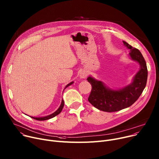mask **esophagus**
Listing matches in <instances>:
<instances>
[{
    "label": "esophagus",
    "instance_id": "34e87169",
    "mask_svg": "<svg viewBox=\"0 0 159 159\" xmlns=\"http://www.w3.org/2000/svg\"><path fill=\"white\" fill-rule=\"evenodd\" d=\"M87 76H88V73L86 71H83L80 73V77L81 79H85L87 77Z\"/></svg>",
    "mask_w": 159,
    "mask_h": 159
}]
</instances>
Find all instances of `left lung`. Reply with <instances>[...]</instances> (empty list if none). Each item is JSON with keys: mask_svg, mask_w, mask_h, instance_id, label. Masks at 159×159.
Wrapping results in <instances>:
<instances>
[{"mask_svg": "<svg viewBox=\"0 0 159 159\" xmlns=\"http://www.w3.org/2000/svg\"><path fill=\"white\" fill-rule=\"evenodd\" d=\"M125 47L130 49V58L137 61L140 69L129 85L118 90H113L105 85L102 81L89 76L87 80L92 86L88 101L97 109L108 112H116L127 108L139 98L146 87L148 70L146 61L141 52L123 41Z\"/></svg>", "mask_w": 159, "mask_h": 159, "instance_id": "obj_1", "label": "left lung"}]
</instances>
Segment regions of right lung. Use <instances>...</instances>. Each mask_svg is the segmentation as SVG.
I'll use <instances>...</instances> for the list:
<instances>
[{
	"mask_svg": "<svg viewBox=\"0 0 159 159\" xmlns=\"http://www.w3.org/2000/svg\"><path fill=\"white\" fill-rule=\"evenodd\" d=\"M73 83V82H71L69 83L68 84H67V85L66 86V87H65V89H66L67 87H68V86H70V85H71V84H72ZM64 103H65V102H64V100H62L61 104V105H60V107H59V109H58L56 112H54V113H52V114H50V115H48V116H44V117H38V118H36V117H31V118L34 119V120H38V121H44V120H49V119H50V118H54V117H55L56 116L58 115V114L62 111V108H63V107H64Z\"/></svg>",
	"mask_w": 159,
	"mask_h": 159,
	"instance_id": "add662e5",
	"label": "right lung"
}]
</instances>
